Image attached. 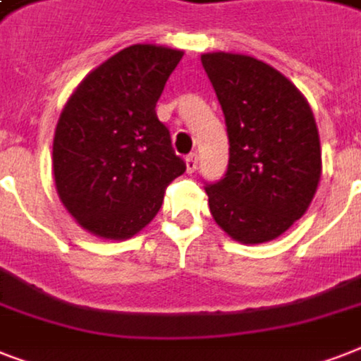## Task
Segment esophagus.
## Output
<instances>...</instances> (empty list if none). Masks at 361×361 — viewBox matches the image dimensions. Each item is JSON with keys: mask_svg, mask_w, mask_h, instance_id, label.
Listing matches in <instances>:
<instances>
[{"mask_svg": "<svg viewBox=\"0 0 361 361\" xmlns=\"http://www.w3.org/2000/svg\"><path fill=\"white\" fill-rule=\"evenodd\" d=\"M185 164H187V172H189V174H192V172H195V170H197V166H198V155H197V153H189V155L185 157Z\"/></svg>", "mask_w": 361, "mask_h": 361, "instance_id": "esophagus-1", "label": "esophagus"}]
</instances>
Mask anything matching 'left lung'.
<instances>
[{
    "label": "left lung",
    "mask_w": 361,
    "mask_h": 361,
    "mask_svg": "<svg viewBox=\"0 0 361 361\" xmlns=\"http://www.w3.org/2000/svg\"><path fill=\"white\" fill-rule=\"evenodd\" d=\"M228 135L225 176L206 185L209 212L241 243L275 240L300 219L320 180V140L303 95L279 71L241 54H202Z\"/></svg>",
    "instance_id": "1"
}]
</instances>
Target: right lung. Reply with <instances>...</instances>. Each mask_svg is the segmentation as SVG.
Wrapping results in <instances>:
<instances>
[{
  "label": "right lung",
  "mask_w": 361,
  "mask_h": 361,
  "mask_svg": "<svg viewBox=\"0 0 361 361\" xmlns=\"http://www.w3.org/2000/svg\"><path fill=\"white\" fill-rule=\"evenodd\" d=\"M183 52L133 44L80 82L54 135L61 202L95 236L125 240L157 215L185 172L155 104Z\"/></svg>",
  "instance_id": "obj_1"
}]
</instances>
